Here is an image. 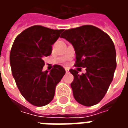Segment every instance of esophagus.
Listing matches in <instances>:
<instances>
[{"label":"esophagus","instance_id":"34e87169","mask_svg":"<svg viewBox=\"0 0 128 128\" xmlns=\"http://www.w3.org/2000/svg\"><path fill=\"white\" fill-rule=\"evenodd\" d=\"M65 70H66V73L69 72V68H65Z\"/></svg>","mask_w":128,"mask_h":128}]
</instances>
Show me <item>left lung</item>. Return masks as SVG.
I'll use <instances>...</instances> for the list:
<instances>
[{
    "label": "left lung",
    "instance_id": "obj_1",
    "mask_svg": "<svg viewBox=\"0 0 128 128\" xmlns=\"http://www.w3.org/2000/svg\"><path fill=\"white\" fill-rule=\"evenodd\" d=\"M60 38H65L75 48V66L86 68V72L82 75L77 70H70L74 77L70 84L74 98L85 106L97 104L107 92L116 67L112 40L92 25L65 30Z\"/></svg>",
    "mask_w": 128,
    "mask_h": 128
}]
</instances>
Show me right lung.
<instances>
[{"mask_svg":"<svg viewBox=\"0 0 128 128\" xmlns=\"http://www.w3.org/2000/svg\"><path fill=\"white\" fill-rule=\"evenodd\" d=\"M63 31L34 25L24 30L14 42L10 57L12 75L21 94L34 106L49 104L57 84L66 73L57 64L50 72L42 71L43 58L51 54L52 44Z\"/></svg>","mask_w":128,"mask_h":128,"instance_id":"add662e5","label":"right lung"}]
</instances>
